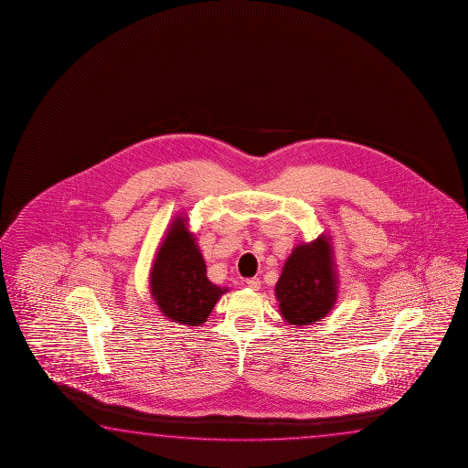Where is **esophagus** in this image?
Here are the masks:
<instances>
[{
    "instance_id": "34e87169",
    "label": "esophagus",
    "mask_w": 468,
    "mask_h": 468,
    "mask_svg": "<svg viewBox=\"0 0 468 468\" xmlns=\"http://www.w3.org/2000/svg\"><path fill=\"white\" fill-rule=\"evenodd\" d=\"M247 288H250L252 292H257L261 288V280L259 278H247L246 280Z\"/></svg>"
}]
</instances>
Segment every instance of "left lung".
Wrapping results in <instances>:
<instances>
[{"label": "left lung", "mask_w": 468, "mask_h": 468, "mask_svg": "<svg viewBox=\"0 0 468 468\" xmlns=\"http://www.w3.org/2000/svg\"><path fill=\"white\" fill-rule=\"evenodd\" d=\"M335 267L333 238L325 232L294 247L275 285V298L285 323L294 327L314 324L333 311L339 296Z\"/></svg>", "instance_id": "left-lung-1"}]
</instances>
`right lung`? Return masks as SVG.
Segmentation results:
<instances>
[{"mask_svg": "<svg viewBox=\"0 0 468 468\" xmlns=\"http://www.w3.org/2000/svg\"><path fill=\"white\" fill-rule=\"evenodd\" d=\"M149 290L166 319L188 327L203 324L214 304L229 292L207 277V261L186 214H175L160 239L149 271Z\"/></svg>", "mask_w": 468, "mask_h": 468, "instance_id": "add662e5", "label": "right lung"}]
</instances>
